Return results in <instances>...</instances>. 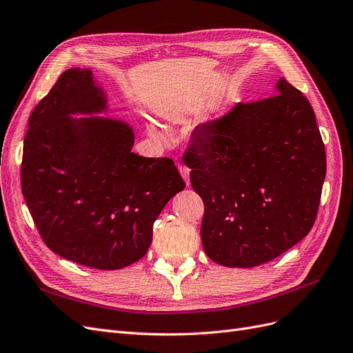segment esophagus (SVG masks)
Returning <instances> with one entry per match:
<instances>
[{
	"instance_id": "esophagus-1",
	"label": "esophagus",
	"mask_w": 353,
	"mask_h": 353,
	"mask_svg": "<svg viewBox=\"0 0 353 353\" xmlns=\"http://www.w3.org/2000/svg\"><path fill=\"white\" fill-rule=\"evenodd\" d=\"M177 167H179V172H180L181 177H183V180H185V183L189 186V183H190V180H189V168L186 165H183V164H177Z\"/></svg>"
}]
</instances>
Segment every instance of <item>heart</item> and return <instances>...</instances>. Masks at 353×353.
Listing matches in <instances>:
<instances>
[{"label": "heart", "mask_w": 353, "mask_h": 353, "mask_svg": "<svg viewBox=\"0 0 353 353\" xmlns=\"http://www.w3.org/2000/svg\"><path fill=\"white\" fill-rule=\"evenodd\" d=\"M150 133L157 136V138H163V132L160 128L157 126V124H150Z\"/></svg>", "instance_id": "heart-1"}]
</instances>
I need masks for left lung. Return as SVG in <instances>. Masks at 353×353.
Here are the masks:
<instances>
[{
  "label": "left lung",
  "instance_id": "left-lung-1",
  "mask_svg": "<svg viewBox=\"0 0 353 353\" xmlns=\"http://www.w3.org/2000/svg\"><path fill=\"white\" fill-rule=\"evenodd\" d=\"M270 98L234 104L193 132L185 163L205 212V254L224 267L277 258L312 229L325 179L314 110L280 77Z\"/></svg>",
  "mask_w": 353,
  "mask_h": 353
}]
</instances>
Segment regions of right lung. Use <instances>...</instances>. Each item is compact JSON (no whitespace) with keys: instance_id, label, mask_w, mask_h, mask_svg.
I'll use <instances>...</instances> for the list:
<instances>
[{"instance_id":"1","label":"right lung","mask_w":353,"mask_h":353,"mask_svg":"<svg viewBox=\"0 0 353 353\" xmlns=\"http://www.w3.org/2000/svg\"><path fill=\"white\" fill-rule=\"evenodd\" d=\"M108 111L92 70H65L30 114L21 161V192L43 242L97 270L139 261L154 221L186 186L170 158L134 154L133 128L99 117Z\"/></svg>"}]
</instances>
